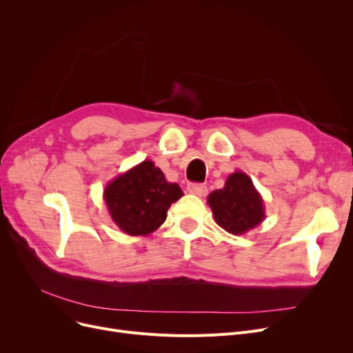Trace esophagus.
<instances>
[{"mask_svg": "<svg viewBox=\"0 0 353 353\" xmlns=\"http://www.w3.org/2000/svg\"><path fill=\"white\" fill-rule=\"evenodd\" d=\"M188 192L190 194H194V196H199V197H205L208 194V188L201 183H190L188 186Z\"/></svg>", "mask_w": 353, "mask_h": 353, "instance_id": "34e87169", "label": "esophagus"}]
</instances>
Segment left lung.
Here are the masks:
<instances>
[{
  "mask_svg": "<svg viewBox=\"0 0 353 353\" xmlns=\"http://www.w3.org/2000/svg\"><path fill=\"white\" fill-rule=\"evenodd\" d=\"M208 203L216 223L234 236L248 233L266 217L261 193L252 179L240 170L229 174L223 189L213 190Z\"/></svg>",
  "mask_w": 353,
  "mask_h": 353,
  "instance_id": "obj_1",
  "label": "left lung"
}]
</instances>
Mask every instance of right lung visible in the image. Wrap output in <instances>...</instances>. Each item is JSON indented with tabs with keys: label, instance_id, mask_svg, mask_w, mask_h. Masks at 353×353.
Wrapping results in <instances>:
<instances>
[{
	"label": "right lung",
	"instance_id": "right-lung-1",
	"mask_svg": "<svg viewBox=\"0 0 353 353\" xmlns=\"http://www.w3.org/2000/svg\"><path fill=\"white\" fill-rule=\"evenodd\" d=\"M104 201L111 220L130 236H147L157 230L172 203L183 192L177 183L167 181L152 160H144L107 183Z\"/></svg>",
	"mask_w": 353,
	"mask_h": 353
}]
</instances>
